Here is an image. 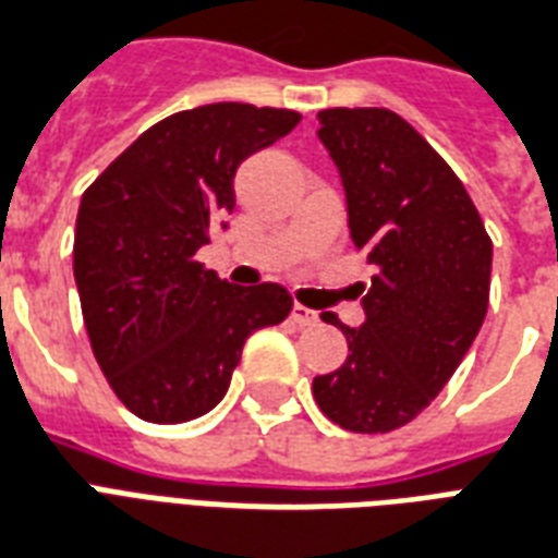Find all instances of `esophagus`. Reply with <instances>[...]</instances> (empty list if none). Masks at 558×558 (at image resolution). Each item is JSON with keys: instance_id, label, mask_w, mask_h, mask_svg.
Returning <instances> with one entry per match:
<instances>
[{"instance_id": "esophagus-1", "label": "esophagus", "mask_w": 558, "mask_h": 558, "mask_svg": "<svg viewBox=\"0 0 558 558\" xmlns=\"http://www.w3.org/2000/svg\"><path fill=\"white\" fill-rule=\"evenodd\" d=\"M291 317H294V324H300V326H317V320H320V317H317V312H312V308H305V305H300V303L294 305Z\"/></svg>"}]
</instances>
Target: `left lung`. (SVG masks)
<instances>
[{"label": "left lung", "mask_w": 558, "mask_h": 558, "mask_svg": "<svg viewBox=\"0 0 558 558\" xmlns=\"http://www.w3.org/2000/svg\"><path fill=\"white\" fill-rule=\"evenodd\" d=\"M317 137L347 194L355 250L376 264L362 291L364 324H326L347 362L314 376L320 412L350 433H391L450 383L488 312L492 238L441 155L388 108H326Z\"/></svg>", "instance_id": "8db88e82"}]
</instances>
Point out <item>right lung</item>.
<instances>
[{"label": "right lung", "instance_id": "1", "mask_svg": "<svg viewBox=\"0 0 558 558\" xmlns=\"http://www.w3.org/2000/svg\"><path fill=\"white\" fill-rule=\"evenodd\" d=\"M300 123L288 108L199 105L146 129L82 196L73 274L87 338L120 403L184 423L229 391L246 338L282 324V284H229L196 262L234 208L244 158Z\"/></svg>", "mask_w": 558, "mask_h": 558}]
</instances>
